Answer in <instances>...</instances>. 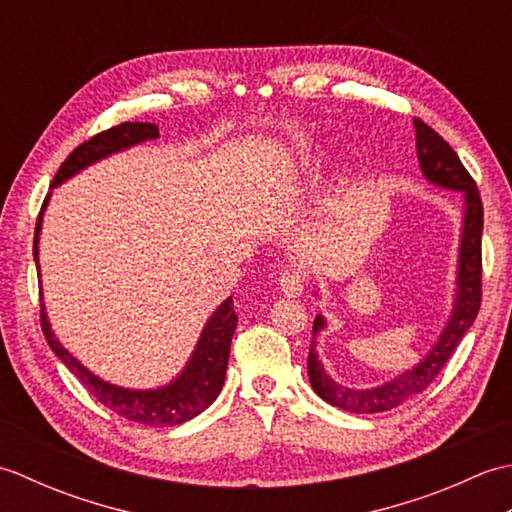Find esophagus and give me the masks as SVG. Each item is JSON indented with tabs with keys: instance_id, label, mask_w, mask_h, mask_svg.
Here are the masks:
<instances>
[{
	"instance_id": "34e87169",
	"label": "esophagus",
	"mask_w": 512,
	"mask_h": 512,
	"mask_svg": "<svg viewBox=\"0 0 512 512\" xmlns=\"http://www.w3.org/2000/svg\"><path fill=\"white\" fill-rule=\"evenodd\" d=\"M279 286L286 297H299L306 288V275L301 270H284L279 277Z\"/></svg>"
}]
</instances>
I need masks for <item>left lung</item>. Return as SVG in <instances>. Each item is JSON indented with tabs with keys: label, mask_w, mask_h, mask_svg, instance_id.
Wrapping results in <instances>:
<instances>
[{
	"label": "left lung",
	"mask_w": 512,
	"mask_h": 512,
	"mask_svg": "<svg viewBox=\"0 0 512 512\" xmlns=\"http://www.w3.org/2000/svg\"><path fill=\"white\" fill-rule=\"evenodd\" d=\"M416 127V149L418 162L429 182L438 184L444 189L462 191L464 193V228L460 242V259H458V295H455V306L447 328L440 334L438 343L431 347L422 363H418L409 372L400 374L389 383L374 389H350L325 374V369L314 352V341L308 354V376L310 385L330 405L345 409L350 413H378L398 407L407 398L422 394L436 376L444 363L453 356L455 347L460 345L464 334L469 332L482 303V226H484V209L480 200V191L471 178V173L464 169L462 160L451 149L436 129H431L420 118H413ZM325 328V321L319 314L312 325V336Z\"/></svg>",
	"instance_id": "left-lung-1"
}]
</instances>
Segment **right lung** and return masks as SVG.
Instances as JSON below:
<instances>
[{
    "label": "right lung",
    "mask_w": 512,
    "mask_h": 512,
    "mask_svg": "<svg viewBox=\"0 0 512 512\" xmlns=\"http://www.w3.org/2000/svg\"><path fill=\"white\" fill-rule=\"evenodd\" d=\"M158 138V127L154 123H121L116 127L105 129V132L85 140L83 145L76 147L72 154L63 160L57 176L52 180V187H57L63 180L72 178L74 173L90 167L92 162L101 160L116 151H123L132 145L143 143V140ZM50 195L43 200V209H46ZM41 209V213H43ZM41 213L37 217L35 228V246H32V255L39 266V231H41ZM237 328V312L233 308V297H228L220 308L213 312L209 323L204 325L202 336L195 347L193 356L189 358L187 367L182 374L173 380V383L160 387V389H123L105 383L99 376L88 372L76 358L65 350L57 341V336L50 330V323L46 317V310L41 306V330L50 350L61 358V363L70 369V372L81 380V383L90 389V394L112 409L125 420H132L145 427H176V424L187 422L198 416L222 391L224 378H226V365L228 354H231V339Z\"/></svg>",
    "instance_id": "1"
}]
</instances>
